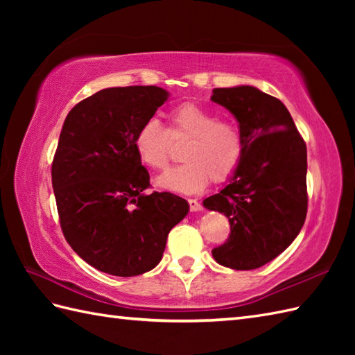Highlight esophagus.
Listing matches in <instances>:
<instances>
[{"label":"esophagus","mask_w":355,"mask_h":355,"mask_svg":"<svg viewBox=\"0 0 355 355\" xmlns=\"http://www.w3.org/2000/svg\"><path fill=\"white\" fill-rule=\"evenodd\" d=\"M189 207H191V212H200V210H202L201 202L198 200H193V198L189 200Z\"/></svg>","instance_id":"1"}]
</instances>
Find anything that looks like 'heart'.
Listing matches in <instances>:
<instances>
[{
    "instance_id": "1",
    "label": "heart",
    "mask_w": 355,
    "mask_h": 355,
    "mask_svg": "<svg viewBox=\"0 0 355 355\" xmlns=\"http://www.w3.org/2000/svg\"><path fill=\"white\" fill-rule=\"evenodd\" d=\"M171 140H189L184 164L157 178L160 189L177 193H197L210 182L225 183L238 171L245 141L239 126L198 103L184 102L169 112V128L148 119L135 134L134 148L140 162L154 171H164L171 162Z\"/></svg>"
}]
</instances>
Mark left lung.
<instances>
[{
	"instance_id": "1",
	"label": "left lung",
	"mask_w": 355,
	"mask_h": 355,
	"mask_svg": "<svg viewBox=\"0 0 355 355\" xmlns=\"http://www.w3.org/2000/svg\"><path fill=\"white\" fill-rule=\"evenodd\" d=\"M210 101L229 110L245 149L224 189L202 201L230 223L227 243L214 259L233 270H254L288 247L305 223L306 145L276 97L252 85L215 88Z\"/></svg>"
}]
</instances>
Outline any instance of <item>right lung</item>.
Wrapping results in <instances>:
<instances>
[{
    "instance_id": "obj_1",
    "label": "right lung",
    "mask_w": 355,
    "mask_h": 355,
    "mask_svg": "<svg viewBox=\"0 0 355 355\" xmlns=\"http://www.w3.org/2000/svg\"><path fill=\"white\" fill-rule=\"evenodd\" d=\"M168 97L154 85L101 89L69 112L59 135L51 183L64 236L103 273L153 270L171 229L189 212L177 195L143 192L149 173L134 148L139 128Z\"/></svg>"
}]
</instances>
